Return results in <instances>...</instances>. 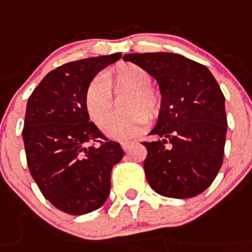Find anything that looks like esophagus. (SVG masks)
Wrapping results in <instances>:
<instances>
[{"mask_svg":"<svg viewBox=\"0 0 252 252\" xmlns=\"http://www.w3.org/2000/svg\"><path fill=\"white\" fill-rule=\"evenodd\" d=\"M131 144H133V142H122V148L124 149V152H128Z\"/></svg>","mask_w":252,"mask_h":252,"instance_id":"obj_1","label":"esophagus"}]
</instances>
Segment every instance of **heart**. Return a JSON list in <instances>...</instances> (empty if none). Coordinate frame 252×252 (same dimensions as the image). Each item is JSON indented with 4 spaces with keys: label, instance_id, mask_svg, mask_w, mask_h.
Returning <instances> with one entry per match:
<instances>
[{
    "label": "heart",
    "instance_id": "b5f03b06",
    "mask_svg": "<svg viewBox=\"0 0 252 252\" xmlns=\"http://www.w3.org/2000/svg\"><path fill=\"white\" fill-rule=\"evenodd\" d=\"M113 84L129 88L122 112L108 116L102 123V129L108 137L128 140L139 131L148 122L158 114L160 99L158 93L150 88L149 73L134 63H121L112 73L98 74L87 86L84 92V107L92 121L100 123L111 107Z\"/></svg>",
    "mask_w": 252,
    "mask_h": 252
}]
</instances>
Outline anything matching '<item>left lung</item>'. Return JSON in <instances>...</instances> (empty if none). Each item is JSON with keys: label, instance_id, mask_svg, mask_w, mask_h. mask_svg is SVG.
<instances>
[{"label": "left lung", "instance_id": "8db88e82", "mask_svg": "<svg viewBox=\"0 0 252 252\" xmlns=\"http://www.w3.org/2000/svg\"><path fill=\"white\" fill-rule=\"evenodd\" d=\"M124 61L144 68L157 79L161 104L150 134L144 171L152 189L188 199L208 189L224 159L226 139L225 97L205 65L184 56L130 53Z\"/></svg>", "mask_w": 252, "mask_h": 252}]
</instances>
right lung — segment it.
Wrapping results in <instances>:
<instances>
[{"label":"right lung","mask_w":252,"mask_h":252,"mask_svg":"<svg viewBox=\"0 0 252 252\" xmlns=\"http://www.w3.org/2000/svg\"><path fill=\"white\" fill-rule=\"evenodd\" d=\"M121 53L65 63L31 94L22 130L30 173L47 200L70 215L99 209L110 191L121 144L108 140L84 107V92ZM99 142V146H94Z\"/></svg>","instance_id":"right-lung-1"}]
</instances>
